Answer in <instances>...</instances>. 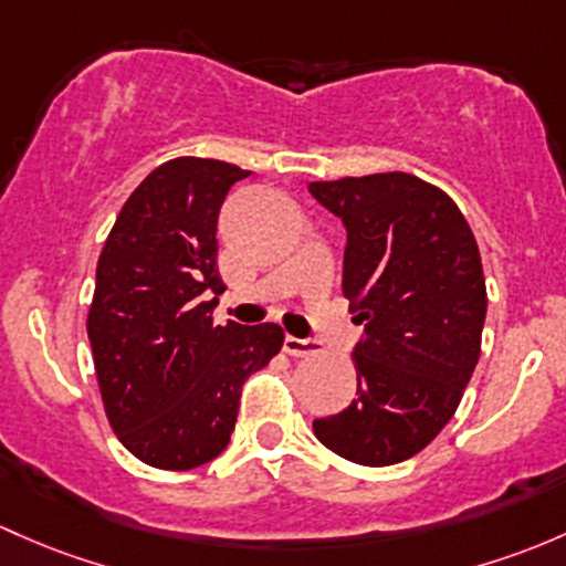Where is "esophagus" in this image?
Wrapping results in <instances>:
<instances>
[{"mask_svg":"<svg viewBox=\"0 0 566 566\" xmlns=\"http://www.w3.org/2000/svg\"><path fill=\"white\" fill-rule=\"evenodd\" d=\"M284 353L293 355V358H312L317 355V342L312 338H295V336H284Z\"/></svg>","mask_w":566,"mask_h":566,"instance_id":"34e87169","label":"esophagus"}]
</instances>
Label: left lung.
<instances>
[{
    "label": "left lung",
    "instance_id": "8db88e82",
    "mask_svg": "<svg viewBox=\"0 0 566 566\" xmlns=\"http://www.w3.org/2000/svg\"><path fill=\"white\" fill-rule=\"evenodd\" d=\"M308 192L347 228L342 293L363 325L358 392L314 420V437L353 463L390 467L433 442L478 366L488 306L478 241L418 176L312 181Z\"/></svg>",
    "mask_w": 566,
    "mask_h": 566
}]
</instances>
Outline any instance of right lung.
Returning a JSON list of instances; mask_svg holds the SVG:
<instances>
[{"mask_svg": "<svg viewBox=\"0 0 566 566\" xmlns=\"http://www.w3.org/2000/svg\"><path fill=\"white\" fill-rule=\"evenodd\" d=\"M249 170L178 157L124 203L97 263L86 331L118 442L170 472L228 448L241 388L282 349L273 323L213 325L219 208Z\"/></svg>", "mask_w": 566, "mask_h": 566, "instance_id": "add662e5", "label": "right lung"}]
</instances>
